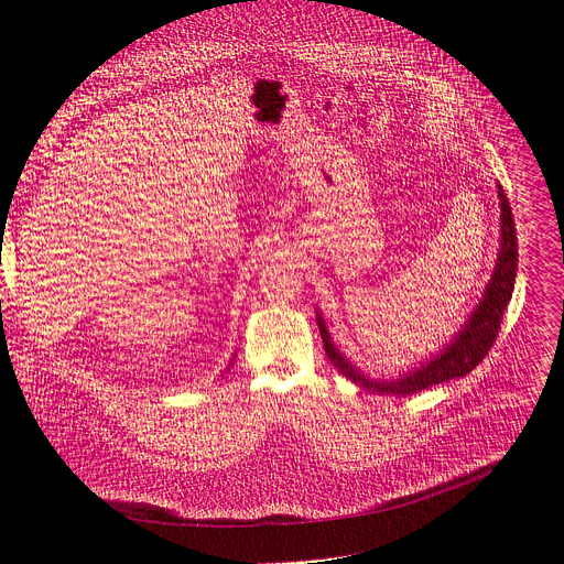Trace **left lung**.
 <instances>
[{"mask_svg":"<svg viewBox=\"0 0 564 564\" xmlns=\"http://www.w3.org/2000/svg\"><path fill=\"white\" fill-rule=\"evenodd\" d=\"M498 200H500L498 203L500 205V245H498L494 274L482 292L480 302L470 311L468 319L462 324V329L455 334V338H451L446 347L438 349V354H432V357L425 359L421 366H413L406 372L402 370L398 377H391V379H383V377L375 379L366 375L361 368L354 366L347 357H343V351L332 340L327 322H324L319 311H315L324 351H327V357L336 370H340L347 379L357 383V387L368 389L372 393L411 395L434 387V383H443V381L468 375L487 357V351L496 343V336L500 329V317L512 300L517 270H519L517 228L512 219V207L500 185H498Z\"/></svg>","mask_w":564,"mask_h":564,"instance_id":"1","label":"left lung"}]
</instances>
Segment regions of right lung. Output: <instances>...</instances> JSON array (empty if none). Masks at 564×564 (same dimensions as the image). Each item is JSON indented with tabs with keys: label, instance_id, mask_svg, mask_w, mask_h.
Returning a JSON list of instances; mask_svg holds the SVG:
<instances>
[{
	"label": "right lung",
	"instance_id": "obj_1",
	"mask_svg": "<svg viewBox=\"0 0 564 564\" xmlns=\"http://www.w3.org/2000/svg\"><path fill=\"white\" fill-rule=\"evenodd\" d=\"M230 366H232V359H230V364H228V368H230ZM228 368H226V370H228Z\"/></svg>",
	"mask_w": 564,
	"mask_h": 564
}]
</instances>
